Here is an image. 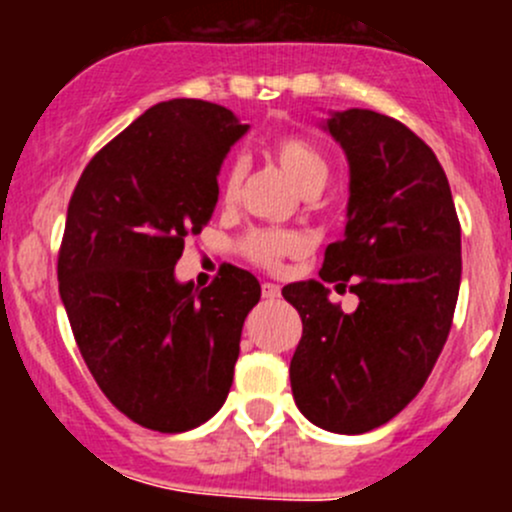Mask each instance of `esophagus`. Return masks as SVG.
<instances>
[{
	"label": "esophagus",
	"mask_w": 512,
	"mask_h": 512,
	"mask_svg": "<svg viewBox=\"0 0 512 512\" xmlns=\"http://www.w3.org/2000/svg\"><path fill=\"white\" fill-rule=\"evenodd\" d=\"M262 297L277 299L280 297V285H275V282H265V285H262Z\"/></svg>",
	"instance_id": "obj_1"
}]
</instances>
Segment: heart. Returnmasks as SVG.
<instances>
[{"mask_svg":"<svg viewBox=\"0 0 512 512\" xmlns=\"http://www.w3.org/2000/svg\"><path fill=\"white\" fill-rule=\"evenodd\" d=\"M267 153L272 160L280 165L287 173V178L302 190L304 195H317L324 188L329 178V165L327 158L322 156L317 146L312 141L302 136H277L267 143ZM242 183V165L230 163L223 170V178H220V193H223L225 203H232L237 198V190ZM299 250V240L287 232H272V230H260L252 232L245 240V252L255 262L265 267H277L282 262V257L294 255Z\"/></svg>","mask_w":512,"mask_h":512,"instance_id":"1","label":"heart"}]
</instances>
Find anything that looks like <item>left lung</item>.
<instances>
[{"mask_svg": "<svg viewBox=\"0 0 512 512\" xmlns=\"http://www.w3.org/2000/svg\"><path fill=\"white\" fill-rule=\"evenodd\" d=\"M319 126L347 156V223L319 280L282 289L302 317L289 381L314 426L366 433L409 406L446 344L461 225L441 163L404 123L347 108ZM327 281L349 284L360 307L347 315L329 303Z\"/></svg>", "mask_w": 512, "mask_h": 512, "instance_id": "obj_1", "label": "left lung"}]
</instances>
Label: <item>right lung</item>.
Masks as SVG:
<instances>
[{"label":"right lung","instance_id":"1","mask_svg":"<svg viewBox=\"0 0 512 512\" xmlns=\"http://www.w3.org/2000/svg\"><path fill=\"white\" fill-rule=\"evenodd\" d=\"M247 131L218 103H156L96 153L71 195L59 252L71 332L108 401L153 431H188L218 414L242 324L260 302V282L240 267H223L205 289L175 277Z\"/></svg>","mask_w":512,"mask_h":512}]
</instances>
